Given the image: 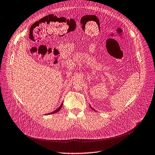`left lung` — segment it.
<instances>
[{
  "label": "left lung",
  "instance_id": "1",
  "mask_svg": "<svg viewBox=\"0 0 155 155\" xmlns=\"http://www.w3.org/2000/svg\"><path fill=\"white\" fill-rule=\"evenodd\" d=\"M90 107H91V109H92V110H94V109H92V107H91V105H90Z\"/></svg>",
  "mask_w": 155,
  "mask_h": 155
}]
</instances>
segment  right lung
Segmentation results:
<instances>
[{
    "label": "right lung",
    "instance_id": "obj_1",
    "mask_svg": "<svg viewBox=\"0 0 155 155\" xmlns=\"http://www.w3.org/2000/svg\"><path fill=\"white\" fill-rule=\"evenodd\" d=\"M63 103H62L61 104V105L59 107L56 109V110H55L54 111H53V112H51V113H50V114H55V113H56V112H59V110H61V109L62 108V106H63ZM48 114H46V115H48Z\"/></svg>",
    "mask_w": 155,
    "mask_h": 155
}]
</instances>
